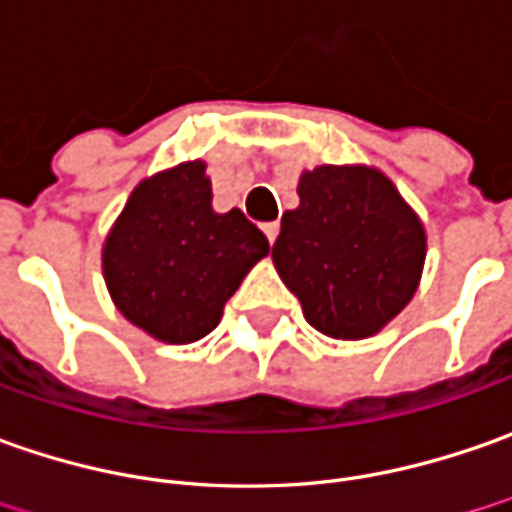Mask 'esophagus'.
I'll return each instance as SVG.
<instances>
[{"label": "esophagus", "mask_w": 512, "mask_h": 512, "mask_svg": "<svg viewBox=\"0 0 512 512\" xmlns=\"http://www.w3.org/2000/svg\"><path fill=\"white\" fill-rule=\"evenodd\" d=\"M263 232H266V238H269V243H274V240H277V235H280V223H277V221L263 223Z\"/></svg>", "instance_id": "1"}]
</instances>
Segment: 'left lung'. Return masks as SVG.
I'll use <instances>...</instances> for the list:
<instances>
[{"instance_id":"obj_1","label":"left lung","mask_w":512,"mask_h":512,"mask_svg":"<svg viewBox=\"0 0 512 512\" xmlns=\"http://www.w3.org/2000/svg\"><path fill=\"white\" fill-rule=\"evenodd\" d=\"M297 195L272 249L280 280L326 337L377 334L419 286L425 226L388 175L362 164L303 172Z\"/></svg>"}]
</instances>
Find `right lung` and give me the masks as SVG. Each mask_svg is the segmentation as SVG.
<instances>
[{
  "label": "right lung",
  "mask_w": 512,
  "mask_h": 512,
  "mask_svg": "<svg viewBox=\"0 0 512 512\" xmlns=\"http://www.w3.org/2000/svg\"><path fill=\"white\" fill-rule=\"evenodd\" d=\"M269 240L240 209L215 212L203 161L135 186L101 249L115 309L161 343L186 345L221 323L226 300Z\"/></svg>",
  "instance_id": "1"
}]
</instances>
